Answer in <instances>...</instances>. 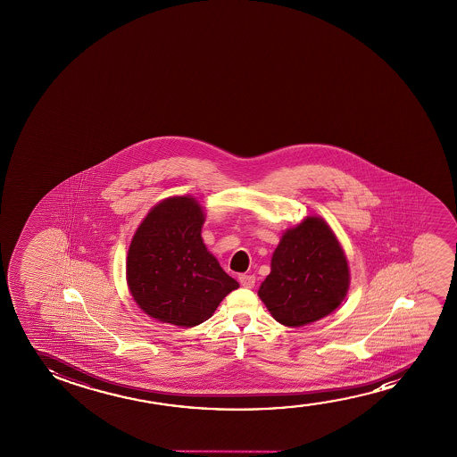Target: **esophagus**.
Wrapping results in <instances>:
<instances>
[{
	"label": "esophagus",
	"instance_id": "34e87169",
	"mask_svg": "<svg viewBox=\"0 0 457 457\" xmlns=\"http://www.w3.org/2000/svg\"><path fill=\"white\" fill-rule=\"evenodd\" d=\"M238 281H240V284H242L244 287L251 288L254 287V284H256V278L253 275H240L238 276Z\"/></svg>",
	"mask_w": 457,
	"mask_h": 457
}]
</instances>
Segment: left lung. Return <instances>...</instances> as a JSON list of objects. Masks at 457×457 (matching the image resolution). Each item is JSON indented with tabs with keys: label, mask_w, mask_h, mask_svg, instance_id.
Returning a JSON list of instances; mask_svg holds the SVG:
<instances>
[{
	"label": "left lung",
	"mask_w": 457,
	"mask_h": 457,
	"mask_svg": "<svg viewBox=\"0 0 457 457\" xmlns=\"http://www.w3.org/2000/svg\"><path fill=\"white\" fill-rule=\"evenodd\" d=\"M348 287L350 270L337 237L325 220L307 217L284 232L257 295L276 321L300 328L334 312Z\"/></svg>",
	"instance_id": "8db88e82"
}]
</instances>
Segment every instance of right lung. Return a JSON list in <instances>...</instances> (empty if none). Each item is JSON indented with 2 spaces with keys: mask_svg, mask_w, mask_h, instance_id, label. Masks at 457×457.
Instances as JSON below:
<instances>
[{
  "mask_svg": "<svg viewBox=\"0 0 457 457\" xmlns=\"http://www.w3.org/2000/svg\"><path fill=\"white\" fill-rule=\"evenodd\" d=\"M204 212L192 196L153 207L132 237L126 279L151 319L192 328L212 317L238 282L220 267L201 237Z\"/></svg>",
  "mask_w": 457,
  "mask_h": 457,
  "instance_id": "1",
  "label": "right lung"
}]
</instances>
